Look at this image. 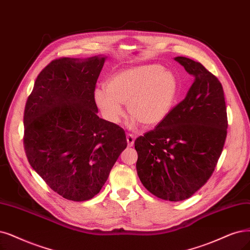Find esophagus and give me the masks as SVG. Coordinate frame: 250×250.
I'll return each mask as SVG.
<instances>
[{
    "instance_id": "obj_1",
    "label": "esophagus",
    "mask_w": 250,
    "mask_h": 250,
    "mask_svg": "<svg viewBox=\"0 0 250 250\" xmlns=\"http://www.w3.org/2000/svg\"><path fill=\"white\" fill-rule=\"evenodd\" d=\"M126 142H127V146L132 147L135 142V136L133 134H126Z\"/></svg>"
}]
</instances>
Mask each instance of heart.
<instances>
[{
  "label": "heart",
  "instance_id": "obj_1",
  "mask_svg": "<svg viewBox=\"0 0 250 250\" xmlns=\"http://www.w3.org/2000/svg\"><path fill=\"white\" fill-rule=\"evenodd\" d=\"M179 94V82L172 72L159 64L124 70L95 90V101L102 115L111 125H118L125 116L123 104L132 115L130 125L140 123L151 127L167 118Z\"/></svg>",
  "mask_w": 250,
  "mask_h": 250
}]
</instances>
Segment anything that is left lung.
<instances>
[{
	"label": "left lung",
	"mask_w": 250,
	"mask_h": 250,
	"mask_svg": "<svg viewBox=\"0 0 250 250\" xmlns=\"http://www.w3.org/2000/svg\"><path fill=\"white\" fill-rule=\"evenodd\" d=\"M195 80L187 97L154 130L138 137L137 173L152 195L171 202L190 198L213 173L227 138L224 88L201 62L175 58Z\"/></svg>",
	"instance_id": "1"
}]
</instances>
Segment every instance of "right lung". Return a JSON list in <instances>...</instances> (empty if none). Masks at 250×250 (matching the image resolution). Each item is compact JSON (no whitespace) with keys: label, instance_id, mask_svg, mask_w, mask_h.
<instances>
[{"label":"right lung","instance_id":"add662e5","mask_svg":"<svg viewBox=\"0 0 250 250\" xmlns=\"http://www.w3.org/2000/svg\"><path fill=\"white\" fill-rule=\"evenodd\" d=\"M105 59L53 60L37 77L24 108L27 161L70 201L98 195L127 145L122 127L97 115L95 88Z\"/></svg>","mask_w":250,"mask_h":250}]
</instances>
